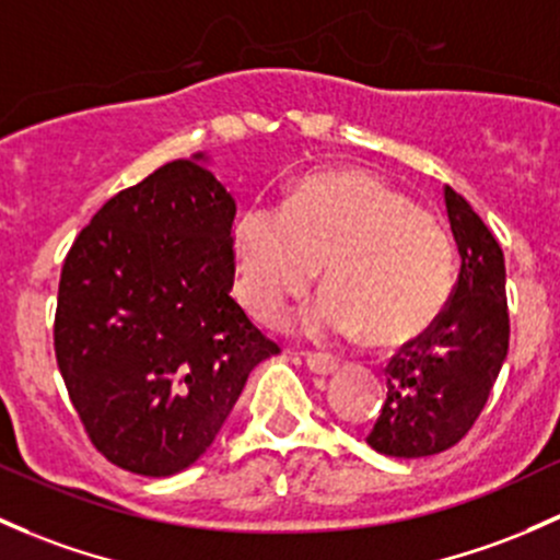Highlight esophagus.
I'll return each instance as SVG.
<instances>
[{
	"label": "esophagus",
	"mask_w": 560,
	"mask_h": 560,
	"mask_svg": "<svg viewBox=\"0 0 560 560\" xmlns=\"http://www.w3.org/2000/svg\"><path fill=\"white\" fill-rule=\"evenodd\" d=\"M305 364H308L311 373L316 375H332L338 370V359L327 354H305Z\"/></svg>",
	"instance_id": "esophagus-1"
}]
</instances>
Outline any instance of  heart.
Segmentation results:
<instances>
[{
    "label": "heart",
    "instance_id": "heart-1",
    "mask_svg": "<svg viewBox=\"0 0 560 560\" xmlns=\"http://www.w3.org/2000/svg\"><path fill=\"white\" fill-rule=\"evenodd\" d=\"M235 290L262 322L281 325L319 276L329 290L303 311L316 340L368 332L378 346L419 338L453 292V241L443 222L364 172L316 174L284 206L252 203L233 222Z\"/></svg>",
    "mask_w": 560,
    "mask_h": 560
}]
</instances>
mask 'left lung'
Returning <instances> with one entry per match:
<instances>
[{
  "instance_id": "left-lung-1",
  "label": "left lung",
  "mask_w": 560,
  "mask_h": 560,
  "mask_svg": "<svg viewBox=\"0 0 560 560\" xmlns=\"http://www.w3.org/2000/svg\"><path fill=\"white\" fill-rule=\"evenodd\" d=\"M445 209L462 268L443 316L388 362L386 405L368 434L384 456L421 458L456 445L508 359L502 246L453 187H445Z\"/></svg>"
}]
</instances>
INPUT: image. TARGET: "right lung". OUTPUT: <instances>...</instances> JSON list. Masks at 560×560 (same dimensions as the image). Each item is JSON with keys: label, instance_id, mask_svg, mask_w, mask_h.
<instances>
[{"label": "right lung", "instance_id": "1", "mask_svg": "<svg viewBox=\"0 0 560 560\" xmlns=\"http://www.w3.org/2000/svg\"><path fill=\"white\" fill-rule=\"evenodd\" d=\"M196 152L109 198L63 260L56 359L88 438L168 478L203 456L279 354L233 290L235 201Z\"/></svg>", "mask_w": 560, "mask_h": 560}]
</instances>
